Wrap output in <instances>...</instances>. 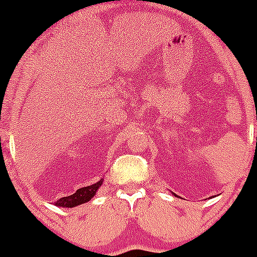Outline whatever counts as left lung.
I'll return each instance as SVG.
<instances>
[{
	"mask_svg": "<svg viewBox=\"0 0 257 257\" xmlns=\"http://www.w3.org/2000/svg\"><path fill=\"white\" fill-rule=\"evenodd\" d=\"M174 195H175V194H174Z\"/></svg>",
	"mask_w": 257,
	"mask_h": 257,
	"instance_id": "obj_1",
	"label": "left lung"
}]
</instances>
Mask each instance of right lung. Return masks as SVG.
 I'll list each match as a JSON object with an SVG mask.
<instances>
[{
	"instance_id": "right-lung-1",
	"label": "right lung",
	"mask_w": 257,
	"mask_h": 257,
	"mask_svg": "<svg viewBox=\"0 0 257 257\" xmlns=\"http://www.w3.org/2000/svg\"><path fill=\"white\" fill-rule=\"evenodd\" d=\"M102 184L103 179H100L98 183L84 186V188H80L76 191V193L72 194V195L63 196V198L59 199L56 203V205L61 206V208H74V206L82 205V204L92 200V198L97 194V190L99 189V186L102 185Z\"/></svg>"
}]
</instances>
